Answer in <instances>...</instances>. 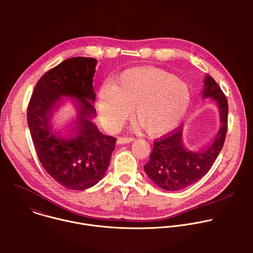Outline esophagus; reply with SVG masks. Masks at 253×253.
I'll return each instance as SVG.
<instances>
[{
	"label": "esophagus",
	"mask_w": 253,
	"mask_h": 253,
	"mask_svg": "<svg viewBox=\"0 0 253 253\" xmlns=\"http://www.w3.org/2000/svg\"><path fill=\"white\" fill-rule=\"evenodd\" d=\"M133 141L134 139L131 137H120L117 139V144H119V145H123V144H128Z\"/></svg>",
	"instance_id": "esophagus-1"
}]
</instances>
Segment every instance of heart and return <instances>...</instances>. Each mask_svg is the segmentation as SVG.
I'll list each match as a JSON object with an SVG mask.
<instances>
[{"label": "heart", "instance_id": "heart-1", "mask_svg": "<svg viewBox=\"0 0 253 253\" xmlns=\"http://www.w3.org/2000/svg\"><path fill=\"white\" fill-rule=\"evenodd\" d=\"M191 102L188 85L168 72L139 67L125 70L115 85L105 84L97 97L102 123L110 130L119 128L131 114L153 137L174 130L184 118Z\"/></svg>", "mask_w": 253, "mask_h": 253}]
</instances>
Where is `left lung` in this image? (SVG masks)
<instances>
[{
    "label": "left lung",
    "mask_w": 253,
    "mask_h": 253,
    "mask_svg": "<svg viewBox=\"0 0 253 253\" xmlns=\"http://www.w3.org/2000/svg\"><path fill=\"white\" fill-rule=\"evenodd\" d=\"M202 98H210L217 105L220 128L210 145L199 151L186 147L181 129L154 143L150 159L144 166V170L152 181L164 190H182L198 181L209 171L223 147L227 130L228 104L220 87L209 75L204 78Z\"/></svg>",
    "instance_id": "left-lung-1"
}]
</instances>
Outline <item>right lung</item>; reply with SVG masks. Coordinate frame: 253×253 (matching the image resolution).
I'll use <instances>...</instances> for the list:
<instances>
[{
  "mask_svg": "<svg viewBox=\"0 0 253 253\" xmlns=\"http://www.w3.org/2000/svg\"><path fill=\"white\" fill-rule=\"evenodd\" d=\"M97 60L74 57L42 76L32 94L27 120L38 158L56 181L71 190L94 186L109 167L116 138L102 134L93 122ZM65 109L75 118L60 122Z\"/></svg>",
  "mask_w": 253,
  "mask_h": 253,
  "instance_id": "obj_1",
  "label": "right lung"
}]
</instances>
